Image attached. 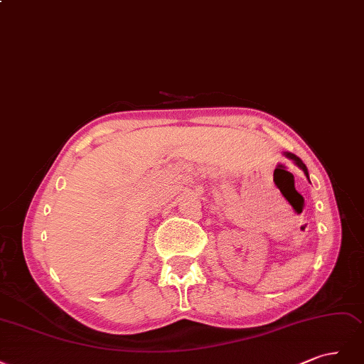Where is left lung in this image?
Segmentation results:
<instances>
[{
  "instance_id": "8db88e82",
  "label": "left lung",
  "mask_w": 364,
  "mask_h": 364,
  "mask_svg": "<svg viewBox=\"0 0 364 364\" xmlns=\"http://www.w3.org/2000/svg\"><path fill=\"white\" fill-rule=\"evenodd\" d=\"M286 156L289 157V159H291L293 161H295L296 163V165L304 171V173H306L307 175V177H309V172H307V166L306 165H304V163H302V160L301 159H298L295 154H290V152H286Z\"/></svg>"
}]
</instances>
